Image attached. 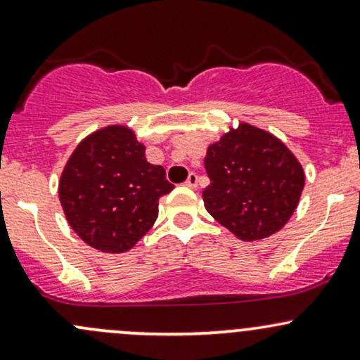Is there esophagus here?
<instances>
[{
  "label": "esophagus",
  "mask_w": 360,
  "mask_h": 360,
  "mask_svg": "<svg viewBox=\"0 0 360 360\" xmlns=\"http://www.w3.org/2000/svg\"><path fill=\"white\" fill-rule=\"evenodd\" d=\"M185 187L195 188L197 187V175L195 173H188L187 180H185Z\"/></svg>",
  "instance_id": "34e87169"
}]
</instances>
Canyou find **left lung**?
<instances>
[{
	"instance_id": "obj_1",
	"label": "left lung",
	"mask_w": 360,
	"mask_h": 360,
	"mask_svg": "<svg viewBox=\"0 0 360 360\" xmlns=\"http://www.w3.org/2000/svg\"><path fill=\"white\" fill-rule=\"evenodd\" d=\"M204 206L240 240H261L285 226L299 204L304 169L271 134L240 123L207 148Z\"/></svg>"
}]
</instances>
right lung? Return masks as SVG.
<instances>
[{
	"label": "right lung",
	"instance_id": "add662e5",
	"mask_svg": "<svg viewBox=\"0 0 360 360\" xmlns=\"http://www.w3.org/2000/svg\"><path fill=\"white\" fill-rule=\"evenodd\" d=\"M175 185L127 127H106L84 139L65 166L60 202L68 225L87 245L125 252L158 218V200Z\"/></svg>",
	"mask_w": 360,
	"mask_h": 360
}]
</instances>
